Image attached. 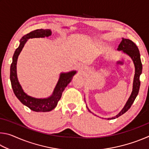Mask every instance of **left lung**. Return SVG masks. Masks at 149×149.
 <instances>
[{
  "label": "left lung",
  "mask_w": 149,
  "mask_h": 149,
  "mask_svg": "<svg viewBox=\"0 0 149 149\" xmlns=\"http://www.w3.org/2000/svg\"><path fill=\"white\" fill-rule=\"evenodd\" d=\"M118 50H122L123 52H125L127 54L129 55V56L132 58L133 63H134L135 68V74L134 76V80H133V91L132 93V95H131L130 97L128 99L127 102H126L125 107H123L122 110L119 113V114H117L116 116L111 118H108V120H112L115 119V118H117L120 116L124 114L125 112H127V111L130 109V107H132V104L134 102L135 99L137 97L138 95L139 91V87L141 85L140 82V75L142 73V63L141 61L140 58V53L138 47H137L134 42L132 41H131L130 39H122V41H121L120 44L119 45L118 48ZM88 110L91 112L88 108Z\"/></svg>",
  "instance_id": "1"
}]
</instances>
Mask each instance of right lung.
Here are the masks:
<instances>
[{"mask_svg": "<svg viewBox=\"0 0 149 149\" xmlns=\"http://www.w3.org/2000/svg\"><path fill=\"white\" fill-rule=\"evenodd\" d=\"M51 31L50 29H36L32 31L27 35H24L20 39V44L19 47L15 50L12 62L10 65V78L12 89L16 97L19 100L22 104L26 105L30 109L35 112H49L53 110L56 107L58 102L62 97V92L68 85L72 79V77L75 74L76 72L72 71L68 73H63L60 75L58 81L53 91L52 95L46 99H35L28 96L24 92L23 89L18 82L16 73L17 60L20 52L24 46L27 39L32 38H39V37H49L51 35Z\"/></svg>", "mask_w": 149, "mask_h": 149, "instance_id": "right-lung-1", "label": "right lung"}]
</instances>
